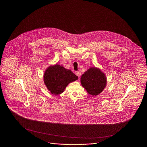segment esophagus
Segmentation results:
<instances>
[{"instance_id": "34e87169", "label": "esophagus", "mask_w": 147, "mask_h": 147, "mask_svg": "<svg viewBox=\"0 0 147 147\" xmlns=\"http://www.w3.org/2000/svg\"><path fill=\"white\" fill-rule=\"evenodd\" d=\"M76 74L77 75V76H78V77H80V76H81V73H80V71H76Z\"/></svg>"}]
</instances>
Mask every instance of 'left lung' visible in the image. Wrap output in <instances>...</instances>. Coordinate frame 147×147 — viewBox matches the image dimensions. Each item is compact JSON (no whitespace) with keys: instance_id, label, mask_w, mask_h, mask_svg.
<instances>
[{"instance_id":"1","label":"left lung","mask_w":147,"mask_h":147,"mask_svg":"<svg viewBox=\"0 0 147 147\" xmlns=\"http://www.w3.org/2000/svg\"><path fill=\"white\" fill-rule=\"evenodd\" d=\"M106 80L105 74L95 67L90 68L80 78L82 85L92 96H96L103 91L106 85Z\"/></svg>"}]
</instances>
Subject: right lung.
Returning <instances> with one entry per match:
<instances>
[{"label":"right lung","instance_id":"obj_1","mask_svg":"<svg viewBox=\"0 0 147 147\" xmlns=\"http://www.w3.org/2000/svg\"><path fill=\"white\" fill-rule=\"evenodd\" d=\"M78 77L71 70L64 68L62 65H51L46 70L43 80L51 94L59 95L64 91L69 83L77 80Z\"/></svg>","mask_w":147,"mask_h":147}]
</instances>
